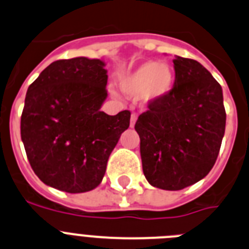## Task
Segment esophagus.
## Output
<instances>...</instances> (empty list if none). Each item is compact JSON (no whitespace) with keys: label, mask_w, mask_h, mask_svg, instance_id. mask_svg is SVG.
Segmentation results:
<instances>
[{"label":"esophagus","mask_w":249,"mask_h":249,"mask_svg":"<svg viewBox=\"0 0 249 249\" xmlns=\"http://www.w3.org/2000/svg\"><path fill=\"white\" fill-rule=\"evenodd\" d=\"M136 120H138V115H136L135 113L131 114V120H130V127H134V125H135Z\"/></svg>","instance_id":"1"}]
</instances>
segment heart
Here are the masks:
<instances>
[{
	"label": "heart",
	"mask_w": 249,
	"mask_h": 249,
	"mask_svg": "<svg viewBox=\"0 0 249 249\" xmlns=\"http://www.w3.org/2000/svg\"><path fill=\"white\" fill-rule=\"evenodd\" d=\"M119 87L127 96H140L145 104L155 103L171 92L174 83V71L166 62L146 61L132 71L120 75Z\"/></svg>",
	"instance_id": "1"
}]
</instances>
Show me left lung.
<instances>
[{
  "mask_svg": "<svg viewBox=\"0 0 249 249\" xmlns=\"http://www.w3.org/2000/svg\"><path fill=\"white\" fill-rule=\"evenodd\" d=\"M173 64L171 92L148 104L135 124L143 174L164 190L184 189L208 176L226 126L219 82L195 60L176 56Z\"/></svg>",
  "mask_w": 249,
  "mask_h": 249,
  "instance_id": "left-lung-1",
  "label": "left lung"
}]
</instances>
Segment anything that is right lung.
Listing matches in <instances>:
<instances>
[{"instance_id": "right-lung-1", "label": "right lung", "mask_w": 249, "mask_h": 249, "mask_svg": "<svg viewBox=\"0 0 249 249\" xmlns=\"http://www.w3.org/2000/svg\"><path fill=\"white\" fill-rule=\"evenodd\" d=\"M106 62L57 60L29 86L20 118L28 161L44 184L85 193L101 184L111 151L129 127L130 111H101L108 97Z\"/></svg>"}]
</instances>
